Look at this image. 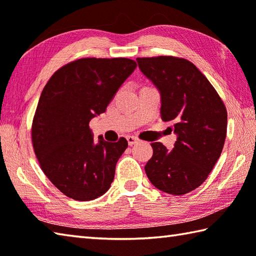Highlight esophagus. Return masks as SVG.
I'll use <instances>...</instances> for the list:
<instances>
[{
  "label": "esophagus",
  "instance_id": "obj_1",
  "mask_svg": "<svg viewBox=\"0 0 256 256\" xmlns=\"http://www.w3.org/2000/svg\"><path fill=\"white\" fill-rule=\"evenodd\" d=\"M126 138H127V142H128L129 146H132V145H135L138 142V138L135 137V136H127Z\"/></svg>",
  "mask_w": 256,
  "mask_h": 256
}]
</instances>
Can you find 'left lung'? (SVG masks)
Returning a JSON list of instances; mask_svg holds the SVG:
<instances>
[{"instance_id":"obj_1","label":"left lung","mask_w":256,"mask_h":256,"mask_svg":"<svg viewBox=\"0 0 256 256\" xmlns=\"http://www.w3.org/2000/svg\"><path fill=\"white\" fill-rule=\"evenodd\" d=\"M160 94V116L172 121L173 150L152 142L145 172L155 188L182 196L206 181L225 144L227 111L207 78L191 62L172 56L137 58ZM172 130V129H171Z\"/></svg>"}]
</instances>
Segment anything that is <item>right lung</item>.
<instances>
[{
  "label": "right lung",
  "mask_w": 256,
  "mask_h": 256,
  "mask_svg": "<svg viewBox=\"0 0 256 256\" xmlns=\"http://www.w3.org/2000/svg\"><path fill=\"white\" fill-rule=\"evenodd\" d=\"M136 67L128 58H80L44 85L34 116L32 145L44 173L68 198L90 201L109 190L128 142L102 137L96 142L88 124L106 110Z\"/></svg>",
  "instance_id": "1"
}]
</instances>
